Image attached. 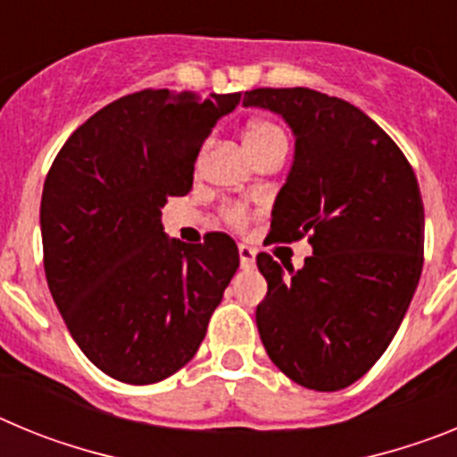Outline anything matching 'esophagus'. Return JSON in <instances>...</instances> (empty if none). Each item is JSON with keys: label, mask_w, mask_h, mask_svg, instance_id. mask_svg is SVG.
Here are the masks:
<instances>
[{"label": "esophagus", "mask_w": 457, "mask_h": 457, "mask_svg": "<svg viewBox=\"0 0 457 457\" xmlns=\"http://www.w3.org/2000/svg\"><path fill=\"white\" fill-rule=\"evenodd\" d=\"M237 253H240V265L242 270H249L253 268V263H256V249L249 247V245H237Z\"/></svg>", "instance_id": "34e87169"}]
</instances>
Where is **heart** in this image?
Instances as JSON below:
<instances>
[{
	"label": "heart",
	"instance_id": "b5f03b06",
	"mask_svg": "<svg viewBox=\"0 0 457 457\" xmlns=\"http://www.w3.org/2000/svg\"><path fill=\"white\" fill-rule=\"evenodd\" d=\"M278 141H286V135L272 120L256 119L245 128V146H247V151L252 155L258 151H263V148L272 146V144H278ZM224 217L233 226L247 224V210L242 208V205H226Z\"/></svg>",
	"mask_w": 457,
	"mask_h": 457
}]
</instances>
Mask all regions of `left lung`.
Masks as SVG:
<instances>
[{
  "instance_id": "1",
  "label": "left lung",
  "mask_w": 457,
  "mask_h": 457,
  "mask_svg": "<svg viewBox=\"0 0 457 457\" xmlns=\"http://www.w3.org/2000/svg\"><path fill=\"white\" fill-rule=\"evenodd\" d=\"M245 107L278 114L295 160L270 236H309L304 268L258 253L268 295L256 306L277 369L316 391L357 382L389 348L423 268V201L407 157L373 119L313 88H253Z\"/></svg>"
}]
</instances>
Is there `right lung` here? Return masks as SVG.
<instances>
[{"label": "right lung", "instance_id": "1", "mask_svg": "<svg viewBox=\"0 0 457 457\" xmlns=\"http://www.w3.org/2000/svg\"><path fill=\"white\" fill-rule=\"evenodd\" d=\"M240 93L146 88L109 103L68 137L40 199L43 263L56 309L109 378L153 385L196 354L240 265L236 242L169 240V196L192 189L194 162Z\"/></svg>", "mask_w": 457, "mask_h": 457}]
</instances>
